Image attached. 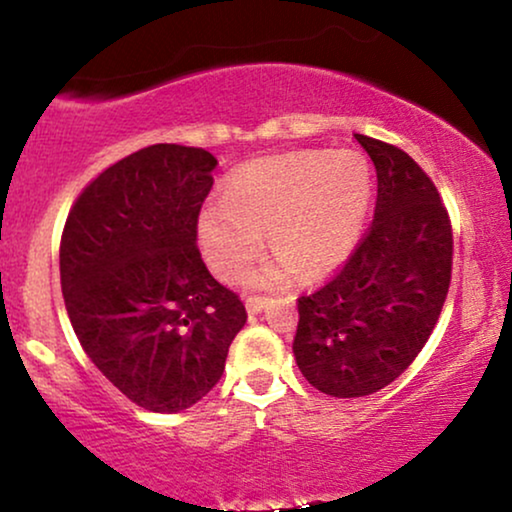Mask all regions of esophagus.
Instances as JSON below:
<instances>
[{"label":"esophagus","instance_id":"esophagus-1","mask_svg":"<svg viewBox=\"0 0 512 512\" xmlns=\"http://www.w3.org/2000/svg\"><path fill=\"white\" fill-rule=\"evenodd\" d=\"M264 305H267V298H262V296H248V298H245V308H248L250 315L262 313Z\"/></svg>","mask_w":512,"mask_h":512}]
</instances>
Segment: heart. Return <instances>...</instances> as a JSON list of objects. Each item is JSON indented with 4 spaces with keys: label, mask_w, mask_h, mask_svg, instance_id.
Wrapping results in <instances>:
<instances>
[{
    "label": "heart",
    "mask_w": 512,
    "mask_h": 512,
    "mask_svg": "<svg viewBox=\"0 0 512 512\" xmlns=\"http://www.w3.org/2000/svg\"><path fill=\"white\" fill-rule=\"evenodd\" d=\"M373 173L354 149L289 151L240 166L223 185L221 202L199 211L204 260L221 279H236L262 252V233L281 267L250 276L272 284L286 269L317 279L339 269L361 240Z\"/></svg>",
    "instance_id": "heart-1"
}]
</instances>
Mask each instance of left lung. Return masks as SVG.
<instances>
[{
    "label": "left lung",
    "instance_id": "8db88e82",
    "mask_svg": "<svg viewBox=\"0 0 512 512\" xmlns=\"http://www.w3.org/2000/svg\"><path fill=\"white\" fill-rule=\"evenodd\" d=\"M378 173L368 233L330 284L298 298L293 356L332 397H366L411 366L436 327L452 228L431 178L397 146L354 134Z\"/></svg>",
    "mask_w": 512,
    "mask_h": 512
}]
</instances>
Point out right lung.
<instances>
[{"label":"right lung","mask_w":512,"mask_h":512,"mask_svg":"<svg viewBox=\"0 0 512 512\" xmlns=\"http://www.w3.org/2000/svg\"><path fill=\"white\" fill-rule=\"evenodd\" d=\"M216 163L195 146H146L103 170L64 223L60 279L76 337L122 395L158 414L219 383L248 320L197 248Z\"/></svg>","instance_id":"add662e5"}]
</instances>
